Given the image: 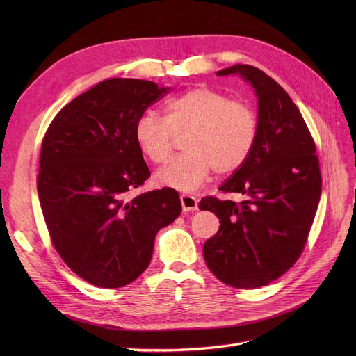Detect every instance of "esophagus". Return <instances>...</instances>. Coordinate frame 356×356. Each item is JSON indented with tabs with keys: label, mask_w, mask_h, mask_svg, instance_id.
I'll return each instance as SVG.
<instances>
[{
	"label": "esophagus",
	"mask_w": 356,
	"mask_h": 356,
	"mask_svg": "<svg viewBox=\"0 0 356 356\" xmlns=\"http://www.w3.org/2000/svg\"><path fill=\"white\" fill-rule=\"evenodd\" d=\"M181 207L184 212H193L197 209V199L190 195H181Z\"/></svg>",
	"instance_id": "obj_1"
}]
</instances>
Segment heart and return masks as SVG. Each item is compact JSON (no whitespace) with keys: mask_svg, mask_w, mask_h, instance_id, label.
Masks as SVG:
<instances>
[{"mask_svg":"<svg viewBox=\"0 0 356 356\" xmlns=\"http://www.w3.org/2000/svg\"><path fill=\"white\" fill-rule=\"evenodd\" d=\"M182 134L186 152L154 178L160 186L193 191L212 170L230 174L245 163L257 141L258 117L250 104L200 86L168 101L165 117L144 113L134 127L139 152L154 165L168 160L174 135Z\"/></svg>","mask_w":356,"mask_h":356,"instance_id":"1","label":"heart"}]
</instances>
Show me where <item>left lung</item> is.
<instances>
[{
	"instance_id": "left-lung-1",
	"label": "left lung",
	"mask_w": 356,
	"mask_h": 356,
	"mask_svg": "<svg viewBox=\"0 0 356 356\" xmlns=\"http://www.w3.org/2000/svg\"><path fill=\"white\" fill-rule=\"evenodd\" d=\"M258 99V135L245 163L220 187L241 193L239 203L203 197L199 208L220 220L203 245L209 270L233 288H260L288 272L305 250L321 199L315 141L289 95L266 72L233 65Z\"/></svg>"
}]
</instances>
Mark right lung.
Instances as JSON below:
<instances>
[{"instance_id":"add662e5","label":"right lung","mask_w":356,"mask_h":356,"mask_svg":"<svg viewBox=\"0 0 356 356\" xmlns=\"http://www.w3.org/2000/svg\"><path fill=\"white\" fill-rule=\"evenodd\" d=\"M169 90L104 80L63 106L42 138L37 188L51 243L95 286L134 282L152 261L157 232L181 213L174 188L129 197L149 177L135 123Z\"/></svg>"}]
</instances>
